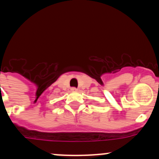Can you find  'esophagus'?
Listing matches in <instances>:
<instances>
[{"mask_svg":"<svg viewBox=\"0 0 159 159\" xmlns=\"http://www.w3.org/2000/svg\"><path fill=\"white\" fill-rule=\"evenodd\" d=\"M71 90L73 91V92H76V91H78V89L75 88V87H72V88H71Z\"/></svg>","mask_w":159,"mask_h":159,"instance_id":"obj_1","label":"esophagus"}]
</instances>
